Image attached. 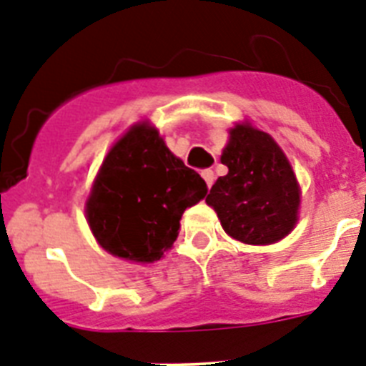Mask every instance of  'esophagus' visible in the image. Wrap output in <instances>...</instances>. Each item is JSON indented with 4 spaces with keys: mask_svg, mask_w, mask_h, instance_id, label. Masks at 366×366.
Here are the masks:
<instances>
[{
    "mask_svg": "<svg viewBox=\"0 0 366 366\" xmlns=\"http://www.w3.org/2000/svg\"><path fill=\"white\" fill-rule=\"evenodd\" d=\"M201 177L204 178V182H207V186L210 188L212 184H214V178H216V174H214V171H212V169H204V171L201 173Z\"/></svg>",
    "mask_w": 366,
    "mask_h": 366,
    "instance_id": "34e87169",
    "label": "esophagus"
}]
</instances>
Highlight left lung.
I'll list each match as a JSON object with an SVG mask.
<instances>
[{
    "mask_svg": "<svg viewBox=\"0 0 366 366\" xmlns=\"http://www.w3.org/2000/svg\"><path fill=\"white\" fill-rule=\"evenodd\" d=\"M221 164L229 167L208 193L225 232L244 244L266 245L294 229L300 188L277 143L249 124L230 130Z\"/></svg>",
    "mask_w": 366,
    "mask_h": 366,
    "instance_id": "left-lung-1",
    "label": "left lung"
}]
</instances>
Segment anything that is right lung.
Segmentation results:
<instances>
[{"label": "right lung", "instance_id": "1", "mask_svg": "<svg viewBox=\"0 0 366 366\" xmlns=\"http://www.w3.org/2000/svg\"><path fill=\"white\" fill-rule=\"evenodd\" d=\"M207 192V182L143 122L107 152L87 201L89 227L115 257L152 262L177 240L184 210Z\"/></svg>", "mask_w": 366, "mask_h": 366}]
</instances>
